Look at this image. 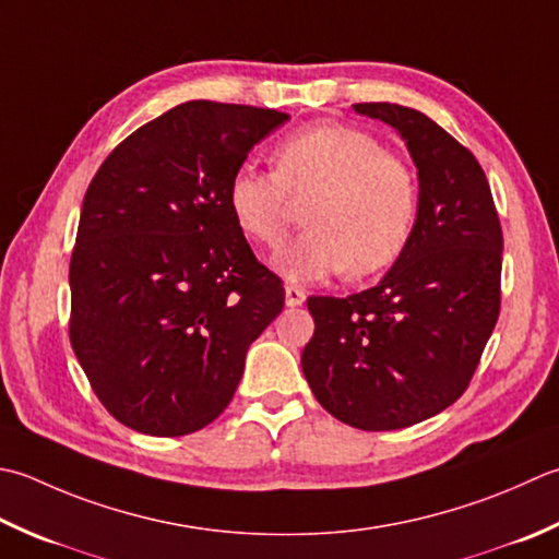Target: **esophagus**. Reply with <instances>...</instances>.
<instances>
[{
    "label": "esophagus",
    "mask_w": 559,
    "mask_h": 559,
    "mask_svg": "<svg viewBox=\"0 0 559 559\" xmlns=\"http://www.w3.org/2000/svg\"><path fill=\"white\" fill-rule=\"evenodd\" d=\"M305 298H308V293H305L302 288L286 286V305H288V308H298V305L305 302Z\"/></svg>",
    "instance_id": "obj_1"
}]
</instances>
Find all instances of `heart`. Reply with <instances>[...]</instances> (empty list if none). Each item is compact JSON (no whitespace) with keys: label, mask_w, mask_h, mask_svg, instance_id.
<instances>
[{"label":"heart","mask_w":559,"mask_h":559,"mask_svg":"<svg viewBox=\"0 0 559 559\" xmlns=\"http://www.w3.org/2000/svg\"><path fill=\"white\" fill-rule=\"evenodd\" d=\"M273 174L242 164L229 179L227 203L237 227L264 247H278L305 205V227L273 266L295 283L352 276L395 264L417 217V183L380 142L342 123H317L281 140Z\"/></svg>","instance_id":"obj_1"}]
</instances>
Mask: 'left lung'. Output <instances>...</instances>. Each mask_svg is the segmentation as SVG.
Instances as JSON below:
<instances>
[{
    "label": "left lung",
    "instance_id": "obj_1",
    "mask_svg": "<svg viewBox=\"0 0 559 559\" xmlns=\"http://www.w3.org/2000/svg\"><path fill=\"white\" fill-rule=\"evenodd\" d=\"M395 128L417 164L409 242L378 286L312 295L302 373L322 407L364 431L419 424L463 395L501 302V225L473 152L400 104H354Z\"/></svg>",
    "mask_w": 559,
    "mask_h": 559
}]
</instances>
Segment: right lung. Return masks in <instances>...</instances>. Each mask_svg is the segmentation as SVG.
<instances>
[{
  "label": "right lung",
  "mask_w": 559,
  "mask_h": 559,
  "mask_svg": "<svg viewBox=\"0 0 559 559\" xmlns=\"http://www.w3.org/2000/svg\"><path fill=\"white\" fill-rule=\"evenodd\" d=\"M290 116L186 102L128 135L86 189L70 261V342L96 397L147 436L223 414L251 342L286 302L227 186Z\"/></svg>",
  "instance_id": "1"
}]
</instances>
